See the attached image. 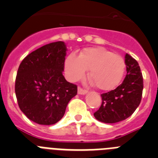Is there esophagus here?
Instances as JSON below:
<instances>
[{
    "instance_id": "34e87169",
    "label": "esophagus",
    "mask_w": 158,
    "mask_h": 158,
    "mask_svg": "<svg viewBox=\"0 0 158 158\" xmlns=\"http://www.w3.org/2000/svg\"><path fill=\"white\" fill-rule=\"evenodd\" d=\"M77 93L78 94H80V95H85L88 93V91L87 90H85V89H83L81 87L79 86L77 89Z\"/></svg>"
}]
</instances>
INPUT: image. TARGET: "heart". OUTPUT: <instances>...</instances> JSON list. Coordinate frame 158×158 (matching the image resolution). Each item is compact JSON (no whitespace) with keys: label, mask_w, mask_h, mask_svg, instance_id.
<instances>
[{"label":"heart","mask_w":158,"mask_h":158,"mask_svg":"<svg viewBox=\"0 0 158 158\" xmlns=\"http://www.w3.org/2000/svg\"><path fill=\"white\" fill-rule=\"evenodd\" d=\"M87 69H90L89 78L97 89L111 91L122 81L126 63L120 55L103 47L87 48L79 56L71 54L65 59V72L69 81H76L82 78Z\"/></svg>","instance_id":"obj_1"}]
</instances>
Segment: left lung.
<instances>
[{
  "instance_id": "8db88e82",
  "label": "left lung",
  "mask_w": 158,
  "mask_h": 158,
  "mask_svg": "<svg viewBox=\"0 0 158 158\" xmlns=\"http://www.w3.org/2000/svg\"><path fill=\"white\" fill-rule=\"evenodd\" d=\"M127 75L114 90L101 94L102 104L94 113L97 120L105 123L120 122L131 116L140 104L143 90V77L135 58L126 54Z\"/></svg>"
}]
</instances>
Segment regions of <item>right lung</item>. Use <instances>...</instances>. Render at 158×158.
I'll list each match as a JSON object with an SVG mask.
<instances>
[{"mask_svg": "<svg viewBox=\"0 0 158 158\" xmlns=\"http://www.w3.org/2000/svg\"><path fill=\"white\" fill-rule=\"evenodd\" d=\"M66 51L64 42L49 43L29 54L19 65L15 83L18 105L36 123H58L77 93V86L62 75Z\"/></svg>", "mask_w": 158, "mask_h": 158, "instance_id": "obj_1", "label": "right lung"}]
</instances>
